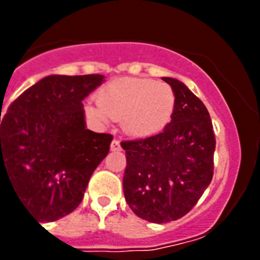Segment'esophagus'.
<instances>
[{"instance_id":"obj_1","label":"esophagus","mask_w":260,"mask_h":260,"mask_svg":"<svg viewBox=\"0 0 260 260\" xmlns=\"http://www.w3.org/2000/svg\"><path fill=\"white\" fill-rule=\"evenodd\" d=\"M110 150L112 151H121V146H120V142L114 139L112 144H110Z\"/></svg>"}]
</instances>
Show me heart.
<instances>
[{
	"instance_id": "b5f03b06",
	"label": "heart",
	"mask_w": 260,
	"mask_h": 260,
	"mask_svg": "<svg viewBox=\"0 0 260 260\" xmlns=\"http://www.w3.org/2000/svg\"><path fill=\"white\" fill-rule=\"evenodd\" d=\"M175 94L167 83L146 78L110 81L98 90L97 104L87 102L86 116L106 124L121 121V128L134 138H148L162 132L173 118Z\"/></svg>"
}]
</instances>
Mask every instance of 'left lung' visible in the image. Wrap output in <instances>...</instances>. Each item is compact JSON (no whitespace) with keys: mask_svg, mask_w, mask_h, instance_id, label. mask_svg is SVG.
<instances>
[{"mask_svg":"<svg viewBox=\"0 0 260 260\" xmlns=\"http://www.w3.org/2000/svg\"><path fill=\"white\" fill-rule=\"evenodd\" d=\"M175 94V110L158 135L122 142L126 167L122 187L136 216L169 222L193 209L213 178L216 139L205 105L186 85L163 78Z\"/></svg>","mask_w":260,"mask_h":260,"instance_id":"obj_1","label":"left lung"}]
</instances>
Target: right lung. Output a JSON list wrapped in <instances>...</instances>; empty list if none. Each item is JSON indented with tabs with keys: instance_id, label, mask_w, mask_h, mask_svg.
I'll return each instance as SVG.
<instances>
[{
	"instance_id": "obj_1",
	"label": "right lung",
	"mask_w": 260,
	"mask_h": 260,
	"mask_svg": "<svg viewBox=\"0 0 260 260\" xmlns=\"http://www.w3.org/2000/svg\"><path fill=\"white\" fill-rule=\"evenodd\" d=\"M104 75H50L0 117V183L5 174L38 221L77 209L113 136L86 129L82 101Z\"/></svg>"
}]
</instances>
